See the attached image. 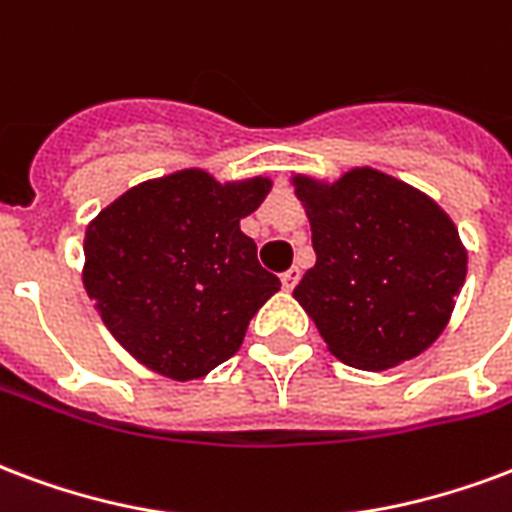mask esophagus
I'll list each match as a JSON object with an SVG mask.
<instances>
[{"mask_svg":"<svg viewBox=\"0 0 512 512\" xmlns=\"http://www.w3.org/2000/svg\"><path fill=\"white\" fill-rule=\"evenodd\" d=\"M298 279H301V271H298V268H290V271L282 274V287H285V290H293V287L298 285Z\"/></svg>","mask_w":512,"mask_h":512,"instance_id":"obj_1","label":"esophagus"}]
</instances>
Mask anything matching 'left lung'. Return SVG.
I'll return each instance as SVG.
<instances>
[{
	"instance_id": "8db88e82",
	"label": "left lung",
	"mask_w": 512,
	"mask_h": 512,
	"mask_svg": "<svg viewBox=\"0 0 512 512\" xmlns=\"http://www.w3.org/2000/svg\"><path fill=\"white\" fill-rule=\"evenodd\" d=\"M317 263L293 290L347 366L385 372L445 331L467 279L453 219L426 192L374 168L293 176Z\"/></svg>"
}]
</instances>
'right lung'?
I'll use <instances>...</instances> for the list:
<instances>
[{"label":"right lung","mask_w":512,"mask_h":512,"mask_svg":"<svg viewBox=\"0 0 512 512\" xmlns=\"http://www.w3.org/2000/svg\"><path fill=\"white\" fill-rule=\"evenodd\" d=\"M268 192L266 176L219 184L187 168L127 189L89 222L83 287L135 361L187 382L236 355L279 290L241 233Z\"/></svg>","instance_id":"1"}]
</instances>
